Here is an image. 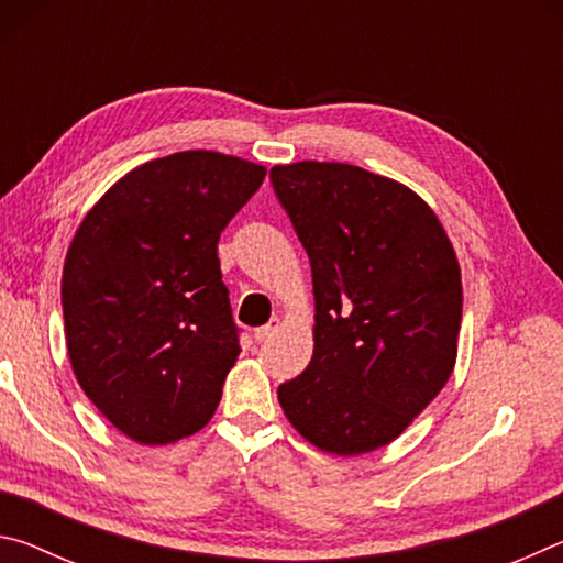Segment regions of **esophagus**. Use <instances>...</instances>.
I'll list each match as a JSON object with an SVG mask.
<instances>
[{
  "instance_id": "34e87169",
  "label": "esophagus",
  "mask_w": 563,
  "mask_h": 563,
  "mask_svg": "<svg viewBox=\"0 0 563 563\" xmlns=\"http://www.w3.org/2000/svg\"><path fill=\"white\" fill-rule=\"evenodd\" d=\"M278 330H280V320L273 318L268 325H263V328L255 330L253 338H255V342H268V340L275 338V332H278Z\"/></svg>"
}]
</instances>
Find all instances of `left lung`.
Wrapping results in <instances>:
<instances>
[{
  "label": "left lung",
  "mask_w": 563,
  "mask_h": 563,
  "mask_svg": "<svg viewBox=\"0 0 563 563\" xmlns=\"http://www.w3.org/2000/svg\"><path fill=\"white\" fill-rule=\"evenodd\" d=\"M271 184L308 251L316 350L278 387L285 417L330 454L393 442L440 395L462 322L454 247L407 186L350 164L273 166Z\"/></svg>",
  "instance_id": "1"
}]
</instances>
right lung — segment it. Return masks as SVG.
<instances>
[{
  "label": "right lung",
  "mask_w": 563,
  "mask_h": 563,
  "mask_svg": "<svg viewBox=\"0 0 563 563\" xmlns=\"http://www.w3.org/2000/svg\"><path fill=\"white\" fill-rule=\"evenodd\" d=\"M265 168L180 151L133 168L91 208L62 275L66 347L99 412L133 442L208 424L241 352L218 238Z\"/></svg>",
  "instance_id": "right-lung-1"
}]
</instances>
